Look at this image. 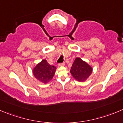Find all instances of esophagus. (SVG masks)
<instances>
[{
  "label": "esophagus",
  "mask_w": 123,
  "mask_h": 123,
  "mask_svg": "<svg viewBox=\"0 0 123 123\" xmlns=\"http://www.w3.org/2000/svg\"><path fill=\"white\" fill-rule=\"evenodd\" d=\"M65 65V63H62L58 64V66H63Z\"/></svg>",
  "instance_id": "esophagus-1"
}]
</instances>
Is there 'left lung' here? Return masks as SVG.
Instances as JSON below:
<instances>
[{
  "label": "left lung",
  "mask_w": 123,
  "mask_h": 123,
  "mask_svg": "<svg viewBox=\"0 0 123 123\" xmlns=\"http://www.w3.org/2000/svg\"><path fill=\"white\" fill-rule=\"evenodd\" d=\"M70 72L77 81L83 82L91 75L92 68L86 62L79 57H77L72 64Z\"/></svg>",
  "instance_id": "8db88e82"
}]
</instances>
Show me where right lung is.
Masks as SVG:
<instances>
[{"instance_id": "obj_1", "label": "right lung", "mask_w": 123, "mask_h": 123, "mask_svg": "<svg viewBox=\"0 0 123 123\" xmlns=\"http://www.w3.org/2000/svg\"><path fill=\"white\" fill-rule=\"evenodd\" d=\"M56 68L50 65L47 61L44 59L36 65L32 72L38 81L46 84L52 80Z\"/></svg>"}]
</instances>
